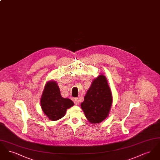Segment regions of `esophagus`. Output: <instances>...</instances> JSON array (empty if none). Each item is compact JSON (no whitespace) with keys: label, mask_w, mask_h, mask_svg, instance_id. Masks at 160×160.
Returning a JSON list of instances; mask_svg holds the SVG:
<instances>
[{"label":"esophagus","mask_w":160,"mask_h":160,"mask_svg":"<svg viewBox=\"0 0 160 160\" xmlns=\"http://www.w3.org/2000/svg\"><path fill=\"white\" fill-rule=\"evenodd\" d=\"M73 101H74V104H75L76 105H78V104H79V100H78V98H74Z\"/></svg>","instance_id":"34e87169"}]
</instances>
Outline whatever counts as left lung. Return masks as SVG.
<instances>
[{
	"instance_id": "left-lung-1",
	"label": "left lung",
	"mask_w": 160,
	"mask_h": 160,
	"mask_svg": "<svg viewBox=\"0 0 160 160\" xmlns=\"http://www.w3.org/2000/svg\"><path fill=\"white\" fill-rule=\"evenodd\" d=\"M112 104V95L106 78L100 75L93 81L81 107L89 122L98 123L108 116Z\"/></svg>"
}]
</instances>
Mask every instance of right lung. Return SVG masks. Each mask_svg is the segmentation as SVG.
<instances>
[{"mask_svg": "<svg viewBox=\"0 0 160 160\" xmlns=\"http://www.w3.org/2000/svg\"><path fill=\"white\" fill-rule=\"evenodd\" d=\"M41 106L44 113L52 121H57L65 116L67 109L74 106L69 98L62 97L56 82L46 84L41 98Z\"/></svg>", "mask_w": 160, "mask_h": 160, "instance_id": "add662e5", "label": "right lung"}]
</instances>
